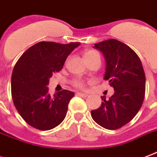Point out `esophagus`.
Wrapping results in <instances>:
<instances>
[{
	"label": "esophagus",
	"instance_id": "34e87169",
	"mask_svg": "<svg viewBox=\"0 0 157 157\" xmlns=\"http://www.w3.org/2000/svg\"><path fill=\"white\" fill-rule=\"evenodd\" d=\"M76 94H77V95H79V96H81V97H83V98H86L87 96H88V94H86V93H81V92H77V93H76Z\"/></svg>",
	"mask_w": 157,
	"mask_h": 157
}]
</instances>
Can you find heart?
I'll use <instances>...</instances> for the list:
<instances>
[{
    "instance_id": "obj_1",
    "label": "heart",
    "mask_w": 157,
    "mask_h": 157,
    "mask_svg": "<svg viewBox=\"0 0 157 157\" xmlns=\"http://www.w3.org/2000/svg\"><path fill=\"white\" fill-rule=\"evenodd\" d=\"M84 59L86 60V62H88L92 58H94V57H100V55L96 51H94V50H87L86 52H84L83 54ZM71 86L73 87H76L77 89H84V88H86V82L81 79H74L71 81Z\"/></svg>"
}]
</instances>
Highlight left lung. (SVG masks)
Instances as JSON below:
<instances>
[{"instance_id": "1", "label": "left lung", "mask_w": 157, "mask_h": 157, "mask_svg": "<svg viewBox=\"0 0 157 157\" xmlns=\"http://www.w3.org/2000/svg\"><path fill=\"white\" fill-rule=\"evenodd\" d=\"M106 61L104 79L109 81L114 94L101 96L100 108L91 111L95 123L109 130L120 128L134 118L145 97L146 77L139 57L127 44L108 39L94 44Z\"/></svg>"}]
</instances>
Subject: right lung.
<instances>
[{"mask_svg": "<svg viewBox=\"0 0 157 157\" xmlns=\"http://www.w3.org/2000/svg\"><path fill=\"white\" fill-rule=\"evenodd\" d=\"M80 43L39 42L24 52L11 76V96L15 109L34 128L46 131L64 120L74 92L63 90L51 96L47 86L52 74L62 70L67 57Z\"/></svg>", "mask_w": 157, "mask_h": 157, "instance_id": "right-lung-1", "label": "right lung"}]
</instances>
